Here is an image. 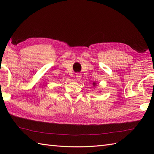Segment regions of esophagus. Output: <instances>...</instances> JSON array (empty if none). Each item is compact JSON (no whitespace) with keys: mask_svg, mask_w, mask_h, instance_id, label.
<instances>
[{"mask_svg":"<svg viewBox=\"0 0 154 154\" xmlns=\"http://www.w3.org/2000/svg\"><path fill=\"white\" fill-rule=\"evenodd\" d=\"M81 77H82V76H81V73H77L76 75H75V77H76V79L78 80V81L81 80Z\"/></svg>","mask_w":154,"mask_h":154,"instance_id":"esophagus-1","label":"esophagus"}]
</instances>
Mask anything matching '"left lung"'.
Here are the masks:
<instances>
[{
    "instance_id": "obj_1",
    "label": "left lung",
    "mask_w": 154,
    "mask_h": 154,
    "mask_svg": "<svg viewBox=\"0 0 154 154\" xmlns=\"http://www.w3.org/2000/svg\"><path fill=\"white\" fill-rule=\"evenodd\" d=\"M93 86H94V87H95V86H97V83H96L95 82H93Z\"/></svg>"
}]
</instances>
